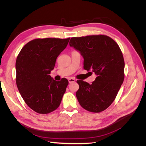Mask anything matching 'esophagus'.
Instances as JSON below:
<instances>
[{"label": "esophagus", "instance_id": "1", "mask_svg": "<svg viewBox=\"0 0 146 146\" xmlns=\"http://www.w3.org/2000/svg\"><path fill=\"white\" fill-rule=\"evenodd\" d=\"M68 82H69V83H72V82H76V80H75V79L73 78H68Z\"/></svg>", "mask_w": 146, "mask_h": 146}]
</instances>
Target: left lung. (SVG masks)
Instances as JSON below:
<instances>
[{
  "mask_svg": "<svg viewBox=\"0 0 146 146\" xmlns=\"http://www.w3.org/2000/svg\"><path fill=\"white\" fill-rule=\"evenodd\" d=\"M69 46L83 57V68L97 76L91 85L77 81L79 104L91 112L104 111L115 99L124 79L125 63L120 48L106 35L71 38Z\"/></svg>",
  "mask_w": 146,
  "mask_h": 146,
  "instance_id": "left-lung-1",
  "label": "left lung"
}]
</instances>
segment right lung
Masks as SVG:
<instances>
[{
  "label": "right lung",
  "mask_w": 146,
  "mask_h": 146,
  "mask_svg": "<svg viewBox=\"0 0 146 146\" xmlns=\"http://www.w3.org/2000/svg\"><path fill=\"white\" fill-rule=\"evenodd\" d=\"M69 39H33L26 44L17 57L16 85L26 104L35 112L49 113L60 105L68 80L62 78L57 82L49 74Z\"/></svg>",
  "instance_id": "add662e5"
}]
</instances>
